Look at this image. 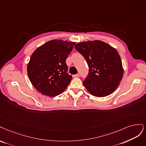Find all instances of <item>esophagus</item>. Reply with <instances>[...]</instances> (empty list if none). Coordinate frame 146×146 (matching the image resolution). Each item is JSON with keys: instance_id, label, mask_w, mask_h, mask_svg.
Here are the masks:
<instances>
[{"instance_id": "1", "label": "esophagus", "mask_w": 146, "mask_h": 146, "mask_svg": "<svg viewBox=\"0 0 146 146\" xmlns=\"http://www.w3.org/2000/svg\"><path fill=\"white\" fill-rule=\"evenodd\" d=\"M79 76V74H76L73 75V78H78Z\"/></svg>"}]
</instances>
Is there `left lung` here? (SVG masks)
<instances>
[{
	"mask_svg": "<svg viewBox=\"0 0 146 146\" xmlns=\"http://www.w3.org/2000/svg\"><path fill=\"white\" fill-rule=\"evenodd\" d=\"M74 48L84 56L88 65V74L83 81L87 91L96 97L111 94L119 86L124 73L117 51L100 40L79 42Z\"/></svg>",
	"mask_w": 146,
	"mask_h": 146,
	"instance_id": "obj_1",
	"label": "left lung"
}]
</instances>
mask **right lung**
I'll use <instances>...</instances> for the list:
<instances>
[{"label":"right lung","instance_id":"obj_1","mask_svg":"<svg viewBox=\"0 0 146 146\" xmlns=\"http://www.w3.org/2000/svg\"><path fill=\"white\" fill-rule=\"evenodd\" d=\"M74 42L54 39L46 42L33 53L27 65L32 85L41 94L54 97L62 93L71 82L66 59Z\"/></svg>","mask_w":146,"mask_h":146}]
</instances>
